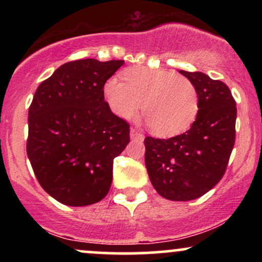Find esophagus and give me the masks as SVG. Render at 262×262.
<instances>
[{"label":"esophagus","mask_w":262,"mask_h":262,"mask_svg":"<svg viewBox=\"0 0 262 262\" xmlns=\"http://www.w3.org/2000/svg\"><path fill=\"white\" fill-rule=\"evenodd\" d=\"M130 138H132V139L143 140V139H144V134L141 133V132L138 130V129L132 128V129H130Z\"/></svg>","instance_id":"34e87169"}]
</instances>
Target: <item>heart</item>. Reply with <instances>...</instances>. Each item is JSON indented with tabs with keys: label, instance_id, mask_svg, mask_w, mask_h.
Listing matches in <instances>:
<instances>
[{
	"label": "heart",
	"instance_id": "obj_1",
	"mask_svg": "<svg viewBox=\"0 0 262 262\" xmlns=\"http://www.w3.org/2000/svg\"><path fill=\"white\" fill-rule=\"evenodd\" d=\"M123 79L111 77L103 87L108 106L121 118H133L143 103L144 118L159 137L181 134L196 119L200 98L187 77L161 69L132 68Z\"/></svg>",
	"mask_w": 262,
	"mask_h": 262
}]
</instances>
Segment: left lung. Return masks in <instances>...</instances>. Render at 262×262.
I'll use <instances>...</instances> for the list:
<instances>
[{"instance_id":"1","label":"left lung","mask_w":262,"mask_h":262,"mask_svg":"<svg viewBox=\"0 0 262 262\" xmlns=\"http://www.w3.org/2000/svg\"><path fill=\"white\" fill-rule=\"evenodd\" d=\"M196 86L200 107L186 133L169 139L146 137L145 166L160 196L191 201L224 176L235 143L236 104L229 87L208 75L180 70Z\"/></svg>"}]
</instances>
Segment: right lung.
<instances>
[{
	"label": "right lung",
	"mask_w": 262,
	"mask_h": 262,
	"mask_svg": "<svg viewBox=\"0 0 262 262\" xmlns=\"http://www.w3.org/2000/svg\"><path fill=\"white\" fill-rule=\"evenodd\" d=\"M124 60L81 59L38 86L28 112L27 155L47 193L66 206L107 196L113 159L130 141V125L104 101L106 81Z\"/></svg>",
	"instance_id": "obj_1"
}]
</instances>
